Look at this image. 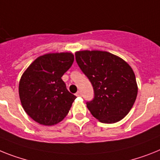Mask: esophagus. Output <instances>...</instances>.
<instances>
[{
	"instance_id": "esophagus-1",
	"label": "esophagus",
	"mask_w": 160,
	"mask_h": 160,
	"mask_svg": "<svg viewBox=\"0 0 160 160\" xmlns=\"http://www.w3.org/2000/svg\"><path fill=\"white\" fill-rule=\"evenodd\" d=\"M76 96H77V97H81V92H80V91H78V92H76Z\"/></svg>"
}]
</instances>
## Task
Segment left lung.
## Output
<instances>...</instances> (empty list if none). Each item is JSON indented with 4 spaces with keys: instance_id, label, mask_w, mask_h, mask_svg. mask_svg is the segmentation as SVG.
I'll use <instances>...</instances> for the list:
<instances>
[{
    "instance_id": "8db88e82",
    "label": "left lung",
    "mask_w": 160,
    "mask_h": 160,
    "mask_svg": "<svg viewBox=\"0 0 160 160\" xmlns=\"http://www.w3.org/2000/svg\"><path fill=\"white\" fill-rule=\"evenodd\" d=\"M76 60L94 90V98L87 102L92 116L104 123H116L125 117L138 90L129 64L116 55L100 50L77 51Z\"/></svg>"
}]
</instances>
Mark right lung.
Listing matches in <instances>:
<instances>
[{
  "label": "right lung",
  "instance_id": "right-lung-1",
  "mask_svg": "<svg viewBox=\"0 0 160 160\" xmlns=\"http://www.w3.org/2000/svg\"><path fill=\"white\" fill-rule=\"evenodd\" d=\"M74 62L72 53H46L32 62L21 76L18 93L22 108L33 120L51 126L61 122L76 97L62 76Z\"/></svg>",
  "mask_w": 160,
  "mask_h": 160
}]
</instances>
